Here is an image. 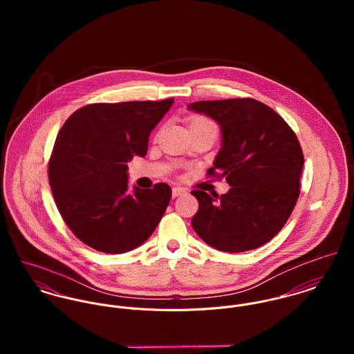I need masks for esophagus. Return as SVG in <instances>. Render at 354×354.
I'll return each mask as SVG.
<instances>
[{"instance_id": "34e87169", "label": "esophagus", "mask_w": 354, "mask_h": 354, "mask_svg": "<svg viewBox=\"0 0 354 354\" xmlns=\"http://www.w3.org/2000/svg\"><path fill=\"white\" fill-rule=\"evenodd\" d=\"M184 194H187V189H185V188H181V187H174L173 191H171V196H173V198H178V196H181V195H184Z\"/></svg>"}]
</instances>
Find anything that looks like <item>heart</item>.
Returning a JSON list of instances; mask_svg holds the SVG:
<instances>
[{
    "label": "heart",
    "mask_w": 354,
    "mask_h": 354,
    "mask_svg": "<svg viewBox=\"0 0 354 354\" xmlns=\"http://www.w3.org/2000/svg\"><path fill=\"white\" fill-rule=\"evenodd\" d=\"M191 127H215L209 120L204 118V117H195L191 120V124H189V128Z\"/></svg>",
    "instance_id": "b5f03b06"
}]
</instances>
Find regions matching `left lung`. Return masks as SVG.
Masks as SVG:
<instances>
[{"label":"left lung","instance_id":"left-lung-1","mask_svg":"<svg viewBox=\"0 0 354 354\" xmlns=\"http://www.w3.org/2000/svg\"><path fill=\"white\" fill-rule=\"evenodd\" d=\"M189 110L215 120L222 147L209 177H225V195L192 191L199 209L192 227L205 244L223 252L256 250L274 239L300 195L304 155L286 121L261 102L199 101Z\"/></svg>","mask_w":354,"mask_h":354}]
</instances>
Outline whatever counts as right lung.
Listing matches in <instances>:
<instances>
[{"label": "right lung", "mask_w": 354, "mask_h": 354, "mask_svg": "<svg viewBox=\"0 0 354 354\" xmlns=\"http://www.w3.org/2000/svg\"><path fill=\"white\" fill-rule=\"evenodd\" d=\"M173 102L93 103L62 125L49 160V183L64 222L86 245L128 252L158 226L171 188L159 183L129 194L127 163L147 153L150 133Z\"/></svg>", "instance_id": "1"}]
</instances>
